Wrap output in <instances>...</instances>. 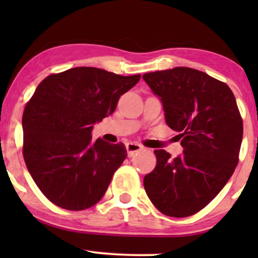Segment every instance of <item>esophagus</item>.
I'll list each match as a JSON object with an SVG mask.
<instances>
[{"mask_svg":"<svg viewBox=\"0 0 258 258\" xmlns=\"http://www.w3.org/2000/svg\"><path fill=\"white\" fill-rule=\"evenodd\" d=\"M126 151H128V155L129 156H133L134 154L135 153H137V151L139 150H141L142 149V146H141V144H139V143H133V142H130V143H126Z\"/></svg>","mask_w":258,"mask_h":258,"instance_id":"obj_1","label":"esophagus"}]
</instances>
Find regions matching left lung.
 <instances>
[{
	"label": "left lung",
	"instance_id": "left-lung-1",
	"mask_svg": "<svg viewBox=\"0 0 258 258\" xmlns=\"http://www.w3.org/2000/svg\"><path fill=\"white\" fill-rule=\"evenodd\" d=\"M143 80L163 105L167 124L178 133L183 155L155 150L157 163L144 189L162 214L186 217L208 206L238 163L243 121L227 84L200 70L176 67Z\"/></svg>",
	"mask_w": 258,
	"mask_h": 258
}]
</instances>
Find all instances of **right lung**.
<instances>
[{
	"instance_id": "1",
	"label": "right lung",
	"mask_w": 258,
	"mask_h": 258,
	"mask_svg": "<svg viewBox=\"0 0 258 258\" xmlns=\"http://www.w3.org/2000/svg\"><path fill=\"white\" fill-rule=\"evenodd\" d=\"M141 75L77 67L42 81L23 111V157L47 199L67 210L93 207L126 157L123 143L91 140Z\"/></svg>"
}]
</instances>
